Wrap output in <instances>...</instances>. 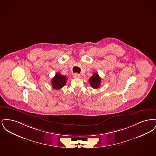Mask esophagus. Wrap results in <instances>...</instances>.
Returning a JSON list of instances; mask_svg holds the SVG:
<instances>
[{
	"instance_id": "obj_1",
	"label": "esophagus",
	"mask_w": 156,
	"mask_h": 156,
	"mask_svg": "<svg viewBox=\"0 0 156 156\" xmlns=\"http://www.w3.org/2000/svg\"><path fill=\"white\" fill-rule=\"evenodd\" d=\"M73 76L75 78H81V75L79 74H78V73H74V74H73Z\"/></svg>"
}]
</instances>
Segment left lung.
I'll return each instance as SVG.
<instances>
[{
    "instance_id": "1",
    "label": "left lung",
    "mask_w": 156,
    "mask_h": 156,
    "mask_svg": "<svg viewBox=\"0 0 156 156\" xmlns=\"http://www.w3.org/2000/svg\"><path fill=\"white\" fill-rule=\"evenodd\" d=\"M101 78L98 74L95 73L93 75L89 78V82L90 86L95 89H97L100 87Z\"/></svg>"
}]
</instances>
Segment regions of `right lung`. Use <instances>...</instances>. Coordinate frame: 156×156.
<instances>
[{"mask_svg": "<svg viewBox=\"0 0 156 156\" xmlns=\"http://www.w3.org/2000/svg\"><path fill=\"white\" fill-rule=\"evenodd\" d=\"M67 80L66 76L62 75L59 73L56 74L51 80V84L53 88L56 89L62 88L66 84Z\"/></svg>", "mask_w": 156, "mask_h": 156, "instance_id": "right-lung-1", "label": "right lung"}]
</instances>
